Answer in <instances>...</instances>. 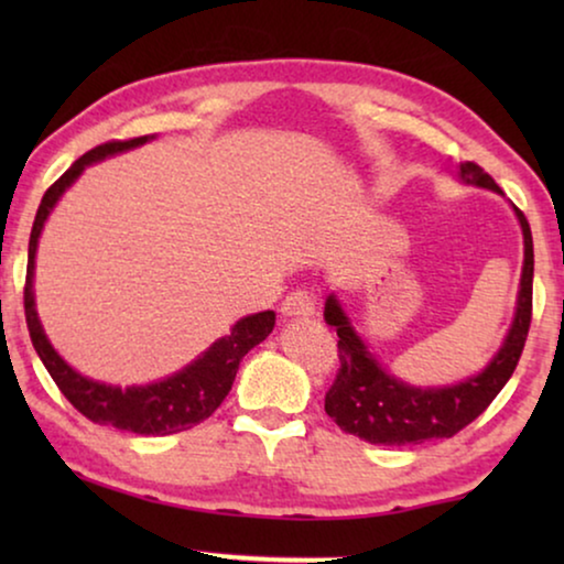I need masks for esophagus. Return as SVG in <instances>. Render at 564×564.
<instances>
[{"label": "esophagus", "instance_id": "obj_1", "mask_svg": "<svg viewBox=\"0 0 564 564\" xmlns=\"http://www.w3.org/2000/svg\"><path fill=\"white\" fill-rule=\"evenodd\" d=\"M280 313L284 318H307V315L315 313V295L311 290H292L282 300Z\"/></svg>", "mask_w": 564, "mask_h": 564}]
</instances>
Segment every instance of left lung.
<instances>
[{"label":"left lung","mask_w":564,"mask_h":564,"mask_svg":"<svg viewBox=\"0 0 564 564\" xmlns=\"http://www.w3.org/2000/svg\"><path fill=\"white\" fill-rule=\"evenodd\" d=\"M462 180L477 187L498 189L490 174H485L475 161H465ZM523 228V274L519 290L513 326L498 357L477 377L454 388L421 390L403 384L380 367L361 338L346 321L341 305L334 297L326 300V323L338 336V372L326 392V413L346 434L365 438L369 444L403 446L423 444L429 438H452L469 426L488 408L503 384L511 380L519 365L523 344L531 326V282H534V241L529 220L516 207Z\"/></svg>","instance_id":"1"}]
</instances>
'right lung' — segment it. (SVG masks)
Returning a JSON list of instances; mask_svg holds the SVG:
<instances>
[{"label": "right lung", "instance_id": "1", "mask_svg": "<svg viewBox=\"0 0 564 564\" xmlns=\"http://www.w3.org/2000/svg\"><path fill=\"white\" fill-rule=\"evenodd\" d=\"M149 141V135L128 138V141H107L97 149L84 153L76 159L56 182L45 189L37 207L33 230H30V246H28V274H25V321L30 330V341H33L37 357L48 369L53 382L64 392L68 403H72L82 415H87L91 423L99 426H115L120 431H133V434L143 436H169L187 431L197 423L218 411L223 400L234 388L238 365L249 354L253 346L264 341L274 328V313L264 311L249 318H241L230 328L228 336L215 341L197 361L184 367L182 372L169 377L164 382L145 384V388H110V384L87 380L79 372H74L64 359L58 357L56 349L45 338L41 321L35 313L33 300V269H35V249L37 236H41L43 223L48 218L51 207L56 199L64 195V189L72 184L76 176L89 166L91 161H99L105 156H112L118 151L135 149Z\"/></svg>", "mask_w": 564, "mask_h": 564}]
</instances>
